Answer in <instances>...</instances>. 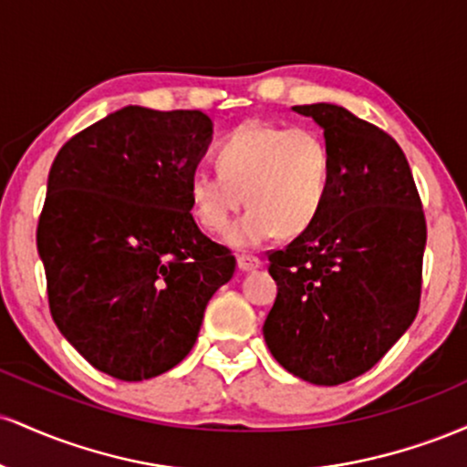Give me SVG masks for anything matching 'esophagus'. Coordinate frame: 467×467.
<instances>
[{"label":"esophagus","mask_w":467,"mask_h":467,"mask_svg":"<svg viewBox=\"0 0 467 467\" xmlns=\"http://www.w3.org/2000/svg\"><path fill=\"white\" fill-rule=\"evenodd\" d=\"M261 265H264V264H261L259 256H254V254H239V256H237V267H239L241 272L259 270Z\"/></svg>","instance_id":"34e87169"}]
</instances>
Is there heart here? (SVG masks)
Segmentation results:
<instances>
[{
  "label": "heart",
  "mask_w": 467,
  "mask_h": 467,
  "mask_svg": "<svg viewBox=\"0 0 467 467\" xmlns=\"http://www.w3.org/2000/svg\"><path fill=\"white\" fill-rule=\"evenodd\" d=\"M215 166L217 173L191 175V211L203 230L219 234L248 202L252 208L228 233L237 248L309 230L329 192V149L309 127L244 122L219 142Z\"/></svg>",
  "instance_id": "b5f03b06"
}]
</instances>
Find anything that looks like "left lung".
<instances>
[{
    "label": "left lung",
    "instance_id": "left-lung-1",
    "mask_svg": "<svg viewBox=\"0 0 467 467\" xmlns=\"http://www.w3.org/2000/svg\"><path fill=\"white\" fill-rule=\"evenodd\" d=\"M323 127L331 182L312 228L272 250L276 301L264 325L275 360L336 387L367 373L420 309L426 217L400 144L345 107H292Z\"/></svg>",
    "mask_w": 467,
    "mask_h": 467
}]
</instances>
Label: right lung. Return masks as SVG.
<instances>
[{"mask_svg":"<svg viewBox=\"0 0 467 467\" xmlns=\"http://www.w3.org/2000/svg\"><path fill=\"white\" fill-rule=\"evenodd\" d=\"M213 136L197 109L130 105L63 144L36 226L47 303L66 340L125 382L189 356L234 256L197 228L189 180Z\"/></svg>","mask_w":467,"mask_h":467,"instance_id":"right-lung-1","label":"right lung"}]
</instances>
